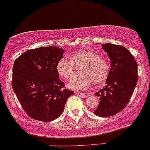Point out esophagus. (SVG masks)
Listing matches in <instances>:
<instances>
[{"label": "esophagus", "instance_id": "1", "mask_svg": "<svg viewBox=\"0 0 150 150\" xmlns=\"http://www.w3.org/2000/svg\"><path fill=\"white\" fill-rule=\"evenodd\" d=\"M75 93L78 95V96H81V97H86V95H87L86 93H81V92L79 91H75Z\"/></svg>", "mask_w": 150, "mask_h": 150}]
</instances>
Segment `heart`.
I'll list each match as a JSON object with an SVG mask.
<instances>
[{
    "instance_id": "obj_1",
    "label": "heart",
    "mask_w": 150,
    "mask_h": 150,
    "mask_svg": "<svg viewBox=\"0 0 150 150\" xmlns=\"http://www.w3.org/2000/svg\"><path fill=\"white\" fill-rule=\"evenodd\" d=\"M74 65L81 67L79 69L80 75L73 77L67 83V87L73 90H86L92 83H104L110 75V63L91 49L76 51L71 56L70 60L67 58L60 59L56 69L60 76L69 79L74 75Z\"/></svg>"
}]
</instances>
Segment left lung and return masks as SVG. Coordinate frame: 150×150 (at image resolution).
<instances>
[{
  "mask_svg": "<svg viewBox=\"0 0 150 150\" xmlns=\"http://www.w3.org/2000/svg\"><path fill=\"white\" fill-rule=\"evenodd\" d=\"M110 59V72L106 86L95 93L99 104L93 112L96 115L107 117L123 110L131 99L137 81V63L125 47L112 43L102 44Z\"/></svg>",
  "mask_w": 150,
  "mask_h": 150,
  "instance_id": "8db88e82",
  "label": "left lung"
}]
</instances>
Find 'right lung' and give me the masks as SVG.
<instances>
[{
    "label": "right lung",
    "instance_id": "1",
    "mask_svg": "<svg viewBox=\"0 0 150 150\" xmlns=\"http://www.w3.org/2000/svg\"><path fill=\"white\" fill-rule=\"evenodd\" d=\"M64 52L57 46L40 47L27 51L13 63V90L24 110L35 120L58 118L74 93L64 88L56 69Z\"/></svg>",
    "mask_w": 150,
    "mask_h": 150
}]
</instances>
